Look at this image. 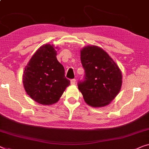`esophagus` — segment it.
I'll return each mask as SVG.
<instances>
[{"label":"esophagus","instance_id":"34e87169","mask_svg":"<svg viewBox=\"0 0 149 149\" xmlns=\"http://www.w3.org/2000/svg\"><path fill=\"white\" fill-rule=\"evenodd\" d=\"M75 83H76V80H75L74 79L70 80V84H71V85H74Z\"/></svg>","mask_w":149,"mask_h":149}]
</instances>
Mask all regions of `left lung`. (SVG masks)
Wrapping results in <instances>:
<instances>
[{
	"label": "left lung",
	"mask_w": 149,
	"mask_h": 149,
	"mask_svg": "<svg viewBox=\"0 0 149 149\" xmlns=\"http://www.w3.org/2000/svg\"><path fill=\"white\" fill-rule=\"evenodd\" d=\"M81 61L85 72L84 79L78 82V88L84 100L93 107L109 104L121 89L119 67L106 52L96 46L82 49Z\"/></svg>",
	"instance_id": "obj_1"
}]
</instances>
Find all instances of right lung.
<instances>
[{"mask_svg": "<svg viewBox=\"0 0 149 149\" xmlns=\"http://www.w3.org/2000/svg\"><path fill=\"white\" fill-rule=\"evenodd\" d=\"M53 46H41L25 66L23 83L25 91L34 101L42 105L56 103L69 86L64 68L56 58Z\"/></svg>", "mask_w": 149, "mask_h": 149, "instance_id": "add662e5", "label": "right lung"}]
</instances>
